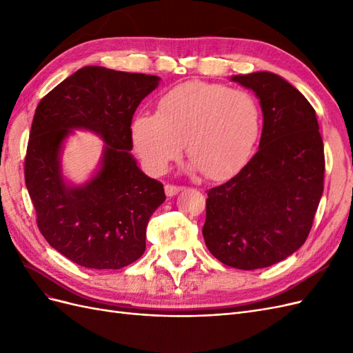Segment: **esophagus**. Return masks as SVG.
I'll use <instances>...</instances> for the list:
<instances>
[{
	"label": "esophagus",
	"instance_id": "obj_1",
	"mask_svg": "<svg viewBox=\"0 0 353 353\" xmlns=\"http://www.w3.org/2000/svg\"><path fill=\"white\" fill-rule=\"evenodd\" d=\"M184 190V187H179V185H172V184H166L165 185V193L166 196L172 197V196H176L178 193H181V191Z\"/></svg>",
	"mask_w": 353,
	"mask_h": 353
}]
</instances>
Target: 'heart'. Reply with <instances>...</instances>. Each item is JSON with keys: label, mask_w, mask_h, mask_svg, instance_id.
Returning a JSON list of instances; mask_svg holds the SVG:
<instances>
[{"label": "heart", "mask_w": 353, "mask_h": 353, "mask_svg": "<svg viewBox=\"0 0 353 353\" xmlns=\"http://www.w3.org/2000/svg\"><path fill=\"white\" fill-rule=\"evenodd\" d=\"M261 130L262 110L252 92L187 82L160 99L157 113L135 117L132 138L144 166L153 174L163 172L185 144L190 168L221 179L248 160Z\"/></svg>", "instance_id": "b5f03b06"}]
</instances>
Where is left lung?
Returning a JSON list of instances; mask_svg holds the SVG:
<instances>
[{
  "instance_id": "obj_1",
  "label": "left lung",
  "mask_w": 353,
  "mask_h": 353,
  "mask_svg": "<svg viewBox=\"0 0 353 353\" xmlns=\"http://www.w3.org/2000/svg\"><path fill=\"white\" fill-rule=\"evenodd\" d=\"M231 81L259 99V150L225 184L210 188L203 237L218 261L237 270L266 268L306 241L324 191V144L315 110L271 72Z\"/></svg>"
}]
</instances>
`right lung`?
Here are the masks:
<instances>
[{
  "mask_svg": "<svg viewBox=\"0 0 353 353\" xmlns=\"http://www.w3.org/2000/svg\"><path fill=\"white\" fill-rule=\"evenodd\" d=\"M159 77L85 66L42 99L32 122L25 181L37 223L52 249L92 270H119L145 250V228L166 196L137 166L132 116ZM73 129L105 141L99 170L82 186L61 172L62 143Z\"/></svg>",
  "mask_w": 353,
  "mask_h": 353,
  "instance_id": "obj_1",
  "label": "right lung"
}]
</instances>
